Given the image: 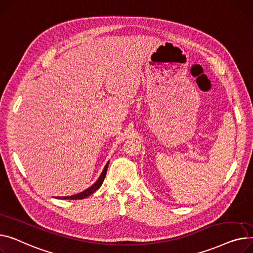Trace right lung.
<instances>
[{"label":"right lung","mask_w":253,"mask_h":253,"mask_svg":"<svg viewBox=\"0 0 253 253\" xmlns=\"http://www.w3.org/2000/svg\"><path fill=\"white\" fill-rule=\"evenodd\" d=\"M108 165H109V161L106 163V166L104 167V169H103V170H102V172H101V174L99 176V179L91 187H88L87 189H85L83 192L78 193V194H74V195H71V196H64V197H56V198L57 199H71V200L76 199V200H78V199H84V198H85L87 196H90L91 194H93L94 192H96L101 187V185L103 184V181H104V179H105V176H106Z\"/></svg>","instance_id":"right-lung-1"}]
</instances>
